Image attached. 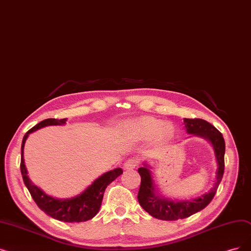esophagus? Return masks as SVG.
<instances>
[{
    "mask_svg": "<svg viewBox=\"0 0 251 251\" xmlns=\"http://www.w3.org/2000/svg\"><path fill=\"white\" fill-rule=\"evenodd\" d=\"M138 159L137 158H131V159H128L125 163H124V168L126 170H132L134 169L137 165H138Z\"/></svg>",
    "mask_w": 251,
    "mask_h": 251,
    "instance_id": "obj_1",
    "label": "esophagus"
}]
</instances>
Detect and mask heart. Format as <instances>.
<instances>
[{"mask_svg":"<svg viewBox=\"0 0 251 251\" xmlns=\"http://www.w3.org/2000/svg\"><path fill=\"white\" fill-rule=\"evenodd\" d=\"M128 128L144 139H150L156 136L159 143H167L176 133V128L171 123H164L162 120L141 117L128 123Z\"/></svg>","mask_w":251,"mask_h":251,"instance_id":"b5f03b06","label":"heart"}]
</instances>
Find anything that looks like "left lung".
Listing matches in <instances>:
<instances>
[{
	"label": "left lung",
	"mask_w": 251,
	"mask_h": 251,
	"mask_svg": "<svg viewBox=\"0 0 251 251\" xmlns=\"http://www.w3.org/2000/svg\"><path fill=\"white\" fill-rule=\"evenodd\" d=\"M183 125L188 134L198 136L209 141L213 148L217 163L213 187L200 197L190 200H172L159 192L154 180L151 166L144 162V166L138 169L141 182L137 199L140 206L155 219L162 221H177L189 217L204 209L213 199L217 188L222 181L225 169L226 145L223 134L213 125L202 119H183Z\"/></svg>",
	"instance_id": "1"
}]
</instances>
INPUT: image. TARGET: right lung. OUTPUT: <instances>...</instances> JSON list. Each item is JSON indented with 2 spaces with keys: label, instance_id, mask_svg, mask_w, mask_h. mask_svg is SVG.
<instances>
[{
  "label": "right lung",
  "instance_id": "right-lung-1",
  "mask_svg": "<svg viewBox=\"0 0 251 251\" xmlns=\"http://www.w3.org/2000/svg\"><path fill=\"white\" fill-rule=\"evenodd\" d=\"M68 119H46L36 126L29 129L25 133L21 144V162L20 169L25 187L29 191L34 201L39 206V208L44 211L49 216L57 221L64 223H81L91 220L97 212L100 211L103 194L106 187L118 176H121L123 170L121 168H115L107 171L100 177H97L90 186L87 187L82 193L72 198L58 199L47 195L38 186L32 183L27 176V169L25 163V145L28 135L37 130L52 125H64Z\"/></svg>",
  "mask_w": 251,
  "mask_h": 251
}]
</instances>
